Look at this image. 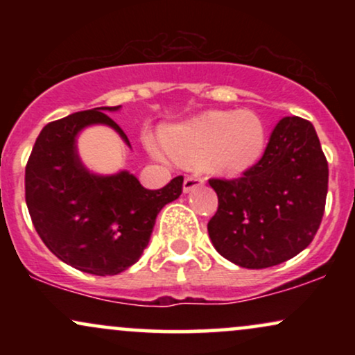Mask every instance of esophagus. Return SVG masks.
<instances>
[{
  "label": "esophagus",
  "instance_id": "1",
  "mask_svg": "<svg viewBox=\"0 0 355 355\" xmlns=\"http://www.w3.org/2000/svg\"><path fill=\"white\" fill-rule=\"evenodd\" d=\"M203 183V178L200 177V175H197V173H193V175H187L185 177V180H183V191H190V190H193L195 187H200Z\"/></svg>",
  "mask_w": 355,
  "mask_h": 355
}]
</instances>
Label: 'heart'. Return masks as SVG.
Wrapping results in <instances>:
<instances>
[{"mask_svg":"<svg viewBox=\"0 0 355 355\" xmlns=\"http://www.w3.org/2000/svg\"><path fill=\"white\" fill-rule=\"evenodd\" d=\"M162 144L148 138L146 148L157 160L203 158L211 172L237 175L254 166L266 150V123L250 110L209 112L162 130Z\"/></svg>","mask_w":355,"mask_h":355,"instance_id":"1","label":"heart"}]
</instances>
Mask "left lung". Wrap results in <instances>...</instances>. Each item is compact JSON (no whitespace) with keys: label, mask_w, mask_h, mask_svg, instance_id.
<instances>
[{"label":"left lung","mask_w":355,"mask_h":355,"mask_svg":"<svg viewBox=\"0 0 355 355\" xmlns=\"http://www.w3.org/2000/svg\"><path fill=\"white\" fill-rule=\"evenodd\" d=\"M218 209L209 235L235 266L267 268L304 250L319 230L329 166L311 121L285 116L263 157L234 180L211 178Z\"/></svg>","instance_id":"obj_1"}]
</instances>
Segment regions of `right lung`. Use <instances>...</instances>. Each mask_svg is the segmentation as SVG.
<instances>
[{
    "mask_svg": "<svg viewBox=\"0 0 355 355\" xmlns=\"http://www.w3.org/2000/svg\"><path fill=\"white\" fill-rule=\"evenodd\" d=\"M100 107L51 121L36 138L26 164L24 191L30 217L50 250L68 266L93 275H116L138 262L155 220L182 193L183 177L146 190L133 173L89 172L80 160L76 137L107 125L132 148L128 137Z\"/></svg>",
    "mask_w": 355,
    "mask_h": 355,
    "instance_id": "right-lung-1",
    "label": "right lung"
}]
</instances>
